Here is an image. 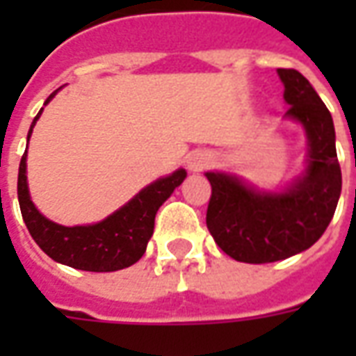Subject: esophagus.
I'll use <instances>...</instances> for the list:
<instances>
[{
  "mask_svg": "<svg viewBox=\"0 0 356 356\" xmlns=\"http://www.w3.org/2000/svg\"><path fill=\"white\" fill-rule=\"evenodd\" d=\"M211 162H213V156L209 152H194V154L188 156L186 165L191 171H204Z\"/></svg>",
  "mask_w": 356,
  "mask_h": 356,
  "instance_id": "obj_1",
  "label": "esophagus"
}]
</instances>
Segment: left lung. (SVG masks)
<instances>
[{"instance_id": "1", "label": "left lung", "mask_w": 356, "mask_h": 356, "mask_svg": "<svg viewBox=\"0 0 356 356\" xmlns=\"http://www.w3.org/2000/svg\"><path fill=\"white\" fill-rule=\"evenodd\" d=\"M286 118L303 125L307 168L282 193H259L240 179L208 171L206 225L216 244L242 263H273L305 252L321 238L341 194L332 114L303 74L278 68Z\"/></svg>"}]
</instances>
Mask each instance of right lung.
<instances>
[{"label": "right lung", "mask_w": 356, "mask_h": 356, "mask_svg": "<svg viewBox=\"0 0 356 356\" xmlns=\"http://www.w3.org/2000/svg\"><path fill=\"white\" fill-rule=\"evenodd\" d=\"M55 93L47 97L45 104L55 97ZM42 110L34 118L32 127L42 116ZM32 127L28 131V139L32 135ZM185 177L186 171L177 170L168 177L158 179L152 185L143 188L137 196H133L124 208L102 219L101 223L88 227H63L49 221L35 209L28 193L26 152L20 160L17 193L20 213L28 232L51 259L80 270L110 273L131 267L143 257L148 240L154 232L156 211L185 181Z\"/></svg>", "instance_id": "add662e5"}]
</instances>
